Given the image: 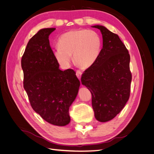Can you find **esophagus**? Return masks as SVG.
<instances>
[{
    "label": "esophagus",
    "mask_w": 154,
    "mask_h": 154,
    "mask_svg": "<svg viewBox=\"0 0 154 154\" xmlns=\"http://www.w3.org/2000/svg\"><path fill=\"white\" fill-rule=\"evenodd\" d=\"M81 75H82V73H81V71H77V72H76V75H77V78L79 79H81Z\"/></svg>",
    "instance_id": "34e87169"
}]
</instances>
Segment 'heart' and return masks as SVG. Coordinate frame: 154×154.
I'll return each mask as SVG.
<instances>
[{
  "label": "heart",
  "mask_w": 154,
  "mask_h": 154,
  "mask_svg": "<svg viewBox=\"0 0 154 154\" xmlns=\"http://www.w3.org/2000/svg\"><path fill=\"white\" fill-rule=\"evenodd\" d=\"M102 38L94 30L74 29L63 33L58 41L54 56L61 66L67 67L71 61L82 68H88L97 60L101 52Z\"/></svg>",
  "instance_id": "1"
}]
</instances>
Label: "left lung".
I'll return each mask as SVG.
<instances>
[{
  "mask_svg": "<svg viewBox=\"0 0 154 154\" xmlns=\"http://www.w3.org/2000/svg\"><path fill=\"white\" fill-rule=\"evenodd\" d=\"M103 46L96 62L82 75V85L92 94L96 120L113 119L125 106L130 96L132 75L130 55L117 35L100 25Z\"/></svg>",
  "mask_w": 154,
  "mask_h": 154,
  "instance_id": "8db88e82",
  "label": "left lung"
}]
</instances>
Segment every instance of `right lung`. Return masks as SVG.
Returning a JSON list of instances; mask_svg holds the SVG:
<instances>
[{
    "instance_id": "add662e5",
    "label": "right lung",
    "mask_w": 154,
    "mask_h": 154,
    "mask_svg": "<svg viewBox=\"0 0 154 154\" xmlns=\"http://www.w3.org/2000/svg\"><path fill=\"white\" fill-rule=\"evenodd\" d=\"M55 29H42L29 41L21 68L32 108L48 123L65 126L70 122L69 109L77 97L80 81L73 69L59 68L48 39Z\"/></svg>"
}]
</instances>
